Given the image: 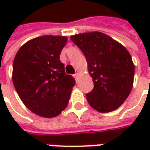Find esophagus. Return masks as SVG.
Wrapping results in <instances>:
<instances>
[{"mask_svg":"<svg viewBox=\"0 0 150 150\" xmlns=\"http://www.w3.org/2000/svg\"><path fill=\"white\" fill-rule=\"evenodd\" d=\"M79 76V73H76V74H75V75H74V77H75V79H76V80H78Z\"/></svg>","mask_w":150,"mask_h":150,"instance_id":"1","label":"esophagus"}]
</instances>
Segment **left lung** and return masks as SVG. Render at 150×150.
<instances>
[{
	"mask_svg": "<svg viewBox=\"0 0 150 150\" xmlns=\"http://www.w3.org/2000/svg\"><path fill=\"white\" fill-rule=\"evenodd\" d=\"M88 62L94 88L87 100L100 112L117 109L131 92L135 67L132 57L122 44L107 34L94 31L71 36Z\"/></svg>",
	"mask_w": 150,
	"mask_h": 150,
	"instance_id": "left-lung-1",
	"label": "left lung"
}]
</instances>
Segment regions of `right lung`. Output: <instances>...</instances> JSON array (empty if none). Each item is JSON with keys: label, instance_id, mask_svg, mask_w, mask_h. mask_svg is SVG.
I'll use <instances>...</instances> for the list:
<instances>
[{"label": "right lung", "instance_id": "right-lung-1", "mask_svg": "<svg viewBox=\"0 0 150 150\" xmlns=\"http://www.w3.org/2000/svg\"><path fill=\"white\" fill-rule=\"evenodd\" d=\"M67 42L66 36L35 38L25 43L13 59L15 89L25 107L42 117L59 116L67 106L75 84L59 59Z\"/></svg>", "mask_w": 150, "mask_h": 150}]
</instances>
